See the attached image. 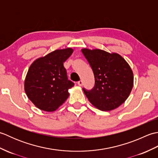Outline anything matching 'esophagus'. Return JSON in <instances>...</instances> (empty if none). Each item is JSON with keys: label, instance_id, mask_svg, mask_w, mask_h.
Masks as SVG:
<instances>
[{"label": "esophagus", "instance_id": "1", "mask_svg": "<svg viewBox=\"0 0 158 158\" xmlns=\"http://www.w3.org/2000/svg\"><path fill=\"white\" fill-rule=\"evenodd\" d=\"M78 83V85H79V86H82L83 83L82 81H78V83Z\"/></svg>", "mask_w": 158, "mask_h": 158}]
</instances>
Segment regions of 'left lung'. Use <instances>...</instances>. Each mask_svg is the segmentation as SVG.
Instances as JSON below:
<instances>
[{
  "mask_svg": "<svg viewBox=\"0 0 158 158\" xmlns=\"http://www.w3.org/2000/svg\"><path fill=\"white\" fill-rule=\"evenodd\" d=\"M81 52L91 66L95 78L92 90L83 89L93 106L108 111L126 101L132 91L134 75L125 59L117 53L83 48Z\"/></svg>",
  "mask_w": 158,
  "mask_h": 158,
  "instance_id": "1",
  "label": "left lung"
}]
</instances>
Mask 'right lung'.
I'll return each mask as SVG.
<instances>
[{
  "label": "right lung",
  "mask_w": 158,
  "mask_h": 158,
  "mask_svg": "<svg viewBox=\"0 0 158 158\" xmlns=\"http://www.w3.org/2000/svg\"><path fill=\"white\" fill-rule=\"evenodd\" d=\"M73 49H56L35 60L30 66L24 81V90L36 107L47 112L58 109L69 98L74 83L67 78L63 63Z\"/></svg>",
  "instance_id": "1"
}]
</instances>
